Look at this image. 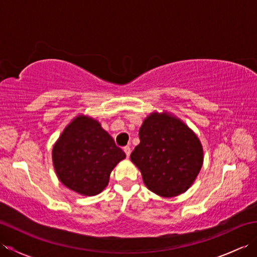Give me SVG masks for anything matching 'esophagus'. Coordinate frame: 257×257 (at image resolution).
Listing matches in <instances>:
<instances>
[{
    "label": "esophagus",
    "mask_w": 257,
    "mask_h": 257,
    "mask_svg": "<svg viewBox=\"0 0 257 257\" xmlns=\"http://www.w3.org/2000/svg\"><path fill=\"white\" fill-rule=\"evenodd\" d=\"M123 151H124V154H125V156H127V157H129V156H130V154H132V150H130V148H129L128 146H127V147H124V148H123Z\"/></svg>",
    "instance_id": "1"
}]
</instances>
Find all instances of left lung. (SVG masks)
I'll return each instance as SVG.
<instances>
[{
    "label": "left lung",
    "instance_id": "obj_1",
    "mask_svg": "<svg viewBox=\"0 0 257 257\" xmlns=\"http://www.w3.org/2000/svg\"><path fill=\"white\" fill-rule=\"evenodd\" d=\"M130 159L151 192L163 198L184 193L203 165V148L192 129L167 111L151 112L139 129Z\"/></svg>",
    "mask_w": 257,
    "mask_h": 257
}]
</instances>
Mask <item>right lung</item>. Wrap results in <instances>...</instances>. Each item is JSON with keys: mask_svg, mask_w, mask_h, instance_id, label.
Returning a JSON list of instances; mask_svg holds the SVG:
<instances>
[{"mask_svg": "<svg viewBox=\"0 0 257 257\" xmlns=\"http://www.w3.org/2000/svg\"><path fill=\"white\" fill-rule=\"evenodd\" d=\"M52 158L57 178L65 187L92 196L107 187L113 168L125 155L98 120L78 114L59 136Z\"/></svg>", "mask_w": 257, "mask_h": 257, "instance_id": "obj_1", "label": "right lung"}]
</instances>
